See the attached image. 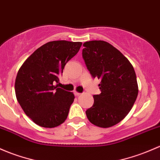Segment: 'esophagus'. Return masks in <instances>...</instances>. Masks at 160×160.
<instances>
[{
	"mask_svg": "<svg viewBox=\"0 0 160 160\" xmlns=\"http://www.w3.org/2000/svg\"><path fill=\"white\" fill-rule=\"evenodd\" d=\"M74 94H75V96H77V97H79V96L81 95V93H78V92H74Z\"/></svg>",
	"mask_w": 160,
	"mask_h": 160,
	"instance_id": "esophagus-1",
	"label": "esophagus"
}]
</instances>
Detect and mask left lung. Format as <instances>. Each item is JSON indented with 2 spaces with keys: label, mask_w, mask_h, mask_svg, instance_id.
<instances>
[{
  "label": "left lung",
  "mask_w": 160,
  "mask_h": 160,
  "mask_svg": "<svg viewBox=\"0 0 160 160\" xmlns=\"http://www.w3.org/2000/svg\"><path fill=\"white\" fill-rule=\"evenodd\" d=\"M82 56L93 78L97 77L100 94L86 114L90 122L107 128L120 122L132 109L138 95L135 70L126 57L103 40L83 43Z\"/></svg>",
  "instance_id": "1"
}]
</instances>
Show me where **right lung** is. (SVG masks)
<instances>
[{"mask_svg":"<svg viewBox=\"0 0 160 160\" xmlns=\"http://www.w3.org/2000/svg\"><path fill=\"white\" fill-rule=\"evenodd\" d=\"M81 42L55 40L35 50L20 68L15 80L17 100L37 125L53 128L67 118L73 93L54 86L67 62L78 53Z\"/></svg>","mask_w":160,"mask_h":160,"instance_id":"right-lung-1","label":"right lung"}]
</instances>
